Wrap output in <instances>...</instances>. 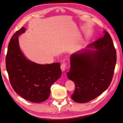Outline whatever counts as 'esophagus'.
<instances>
[{"label":"esophagus","mask_w":123,"mask_h":123,"mask_svg":"<svg viewBox=\"0 0 123 123\" xmlns=\"http://www.w3.org/2000/svg\"><path fill=\"white\" fill-rule=\"evenodd\" d=\"M67 63H62L61 65V69L62 70V71H64L66 69V68H67Z\"/></svg>","instance_id":"obj_1"}]
</instances>
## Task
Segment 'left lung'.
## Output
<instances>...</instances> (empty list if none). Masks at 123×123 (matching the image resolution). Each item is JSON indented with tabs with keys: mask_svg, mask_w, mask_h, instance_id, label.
Segmentation results:
<instances>
[{
	"mask_svg": "<svg viewBox=\"0 0 123 123\" xmlns=\"http://www.w3.org/2000/svg\"><path fill=\"white\" fill-rule=\"evenodd\" d=\"M85 49L70 56L67 76L75 83L72 99L85 103L106 90L112 81L117 61L116 50L109 32Z\"/></svg>",
	"mask_w": 123,
	"mask_h": 123,
	"instance_id": "8db88e82",
	"label": "left lung"
}]
</instances>
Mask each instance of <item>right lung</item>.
Masks as SVG:
<instances>
[{
    "label": "right lung",
    "mask_w": 123,
    "mask_h": 123,
    "mask_svg": "<svg viewBox=\"0 0 123 123\" xmlns=\"http://www.w3.org/2000/svg\"><path fill=\"white\" fill-rule=\"evenodd\" d=\"M25 31H17L9 43L6 68L14 91L23 98L42 103L48 98L51 85L61 76L60 63L40 64L26 59L19 48L18 36Z\"/></svg>",
    "instance_id": "1"
}]
</instances>
